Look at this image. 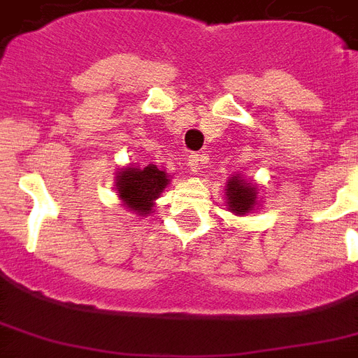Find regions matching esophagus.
<instances>
[{
    "label": "esophagus",
    "mask_w": 358,
    "mask_h": 358,
    "mask_svg": "<svg viewBox=\"0 0 358 358\" xmlns=\"http://www.w3.org/2000/svg\"><path fill=\"white\" fill-rule=\"evenodd\" d=\"M187 163H189V167L193 173H201V167H202L201 154H189V157H187Z\"/></svg>",
    "instance_id": "esophagus-1"
}]
</instances>
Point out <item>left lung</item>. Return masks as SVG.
I'll list each match as a JSON object with an SVG mask.
<instances>
[{
    "instance_id": "8db88e82",
    "label": "left lung",
    "mask_w": 358,
    "mask_h": 358,
    "mask_svg": "<svg viewBox=\"0 0 358 358\" xmlns=\"http://www.w3.org/2000/svg\"><path fill=\"white\" fill-rule=\"evenodd\" d=\"M227 206L234 215H247L258 206L256 185L247 184L239 174L227 182Z\"/></svg>"
}]
</instances>
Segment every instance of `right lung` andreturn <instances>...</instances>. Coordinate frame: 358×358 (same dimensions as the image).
I'll list each match as a JSON object with an SVG mask.
<instances>
[{
	"label": "right lung",
	"mask_w": 358,
	"mask_h": 358,
	"mask_svg": "<svg viewBox=\"0 0 358 358\" xmlns=\"http://www.w3.org/2000/svg\"><path fill=\"white\" fill-rule=\"evenodd\" d=\"M169 185V174L156 165L148 167L120 169L117 174V193L120 201L141 217L152 212L154 201L159 199L163 189Z\"/></svg>",
	"instance_id": "1"
}]
</instances>
